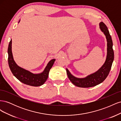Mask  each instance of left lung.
I'll list each match as a JSON object with an SVG mask.
<instances>
[{"label":"left lung","mask_w":121,"mask_h":121,"mask_svg":"<svg viewBox=\"0 0 121 121\" xmlns=\"http://www.w3.org/2000/svg\"><path fill=\"white\" fill-rule=\"evenodd\" d=\"M99 28L105 36L107 41V54L104 63L98 70L84 78H77L73 76L67 68L66 71L69 79L75 86L82 88H88L96 86L103 82L107 77L111 70L114 59V52L112 49V41L108 29L103 22L99 24Z\"/></svg>","instance_id":"1"}]
</instances>
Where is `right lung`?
Returning a JSON list of instances; mask_svg holds the SVG:
<instances>
[{
    "mask_svg": "<svg viewBox=\"0 0 121 121\" xmlns=\"http://www.w3.org/2000/svg\"><path fill=\"white\" fill-rule=\"evenodd\" d=\"M20 20L19 22V23ZM12 40H10L8 47V62L9 68L13 76L19 81L24 84L32 86H40L42 85L48 78L50 69L56 61V59L50 60L43 71L38 74H34L27 69L18 65L14 60L12 53Z\"/></svg>",
    "mask_w": 121,
    "mask_h": 121,
    "instance_id": "obj_1",
    "label": "right lung"
}]
</instances>
